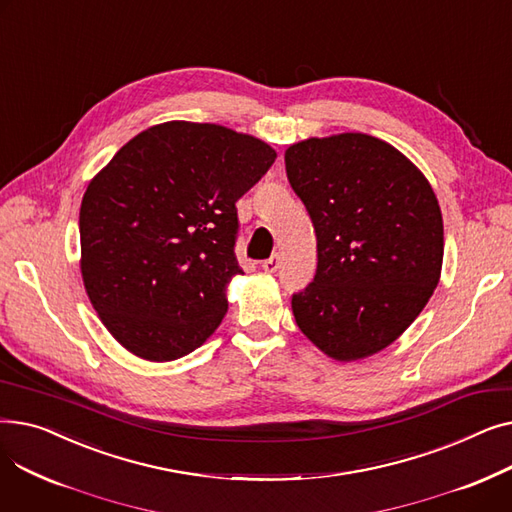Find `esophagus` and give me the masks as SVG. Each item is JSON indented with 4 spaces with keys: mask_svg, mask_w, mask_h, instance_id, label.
I'll use <instances>...</instances> for the list:
<instances>
[{
    "mask_svg": "<svg viewBox=\"0 0 512 512\" xmlns=\"http://www.w3.org/2000/svg\"><path fill=\"white\" fill-rule=\"evenodd\" d=\"M261 267H263V272H267V274H276L278 267H280V257H278V255H272L270 259H265V261L261 263Z\"/></svg>",
    "mask_w": 512,
    "mask_h": 512,
    "instance_id": "34e87169",
    "label": "esophagus"
}]
</instances>
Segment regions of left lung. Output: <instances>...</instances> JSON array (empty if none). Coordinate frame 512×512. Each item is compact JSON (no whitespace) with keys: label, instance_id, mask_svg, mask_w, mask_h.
Segmentation results:
<instances>
[{"label":"left lung","instance_id":"left-lung-1","mask_svg":"<svg viewBox=\"0 0 512 512\" xmlns=\"http://www.w3.org/2000/svg\"><path fill=\"white\" fill-rule=\"evenodd\" d=\"M284 161L317 236L315 278L292 294L297 326L336 361L380 353L440 282L434 188L409 157L363 132L294 143Z\"/></svg>","mask_w":512,"mask_h":512}]
</instances>
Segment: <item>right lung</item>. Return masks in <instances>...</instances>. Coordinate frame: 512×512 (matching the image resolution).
Returning a JSON list of instances; mask_svg holds the SVG:
<instances>
[{
  "label": "right lung",
  "instance_id": "right-lung-1",
  "mask_svg": "<svg viewBox=\"0 0 512 512\" xmlns=\"http://www.w3.org/2000/svg\"><path fill=\"white\" fill-rule=\"evenodd\" d=\"M276 151L220 124L172 120L130 139L80 203V274L126 351L164 363L193 353L228 311L236 201Z\"/></svg>",
  "mask_w": 512,
  "mask_h": 512
}]
</instances>
